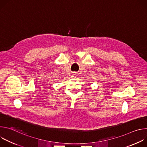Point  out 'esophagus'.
Segmentation results:
<instances>
[{
	"instance_id": "1",
	"label": "esophagus",
	"mask_w": 147,
	"mask_h": 147,
	"mask_svg": "<svg viewBox=\"0 0 147 147\" xmlns=\"http://www.w3.org/2000/svg\"><path fill=\"white\" fill-rule=\"evenodd\" d=\"M72 77H76V76H77V74L76 73H73V74H72Z\"/></svg>"
}]
</instances>
